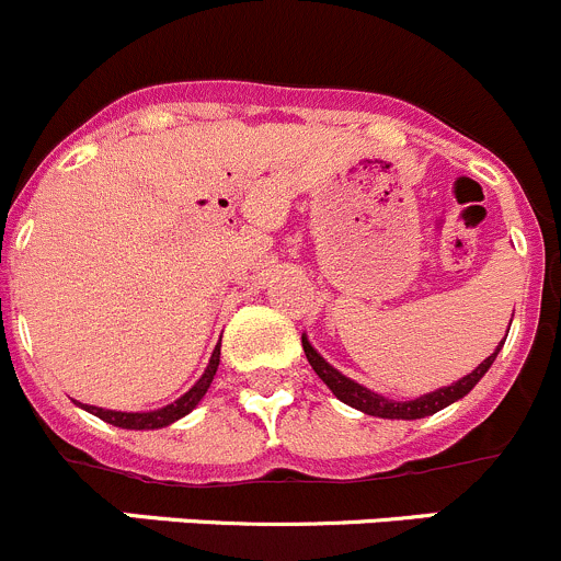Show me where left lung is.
<instances>
[{
  "instance_id": "1",
  "label": "left lung",
  "mask_w": 561,
  "mask_h": 561,
  "mask_svg": "<svg viewBox=\"0 0 561 561\" xmlns=\"http://www.w3.org/2000/svg\"><path fill=\"white\" fill-rule=\"evenodd\" d=\"M302 348H305V357H308L310 368L319 374V379L324 381L327 387L332 390V396L337 398V401L348 403V407L359 409V412L365 414H374V417H387V420H420V417H428V414H436L439 409L450 407V403H456L458 398H463L471 387L477 385V381L485 376V370L491 368L493 359H496L499 354V346L496 352L491 354L488 359H482L480 365H477L474 370H471L469 376H463V379H458L456 385L450 387H442V390L436 392H428V396L423 398H414V401H390V398L379 396V392H370L368 387L357 385V381L346 379V376L341 374V370L332 368L330 363H327L324 357H321L319 352H316L313 346L308 343V337L302 335Z\"/></svg>"
}]
</instances>
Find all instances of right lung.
Wrapping results in <instances>:
<instances>
[{
  "mask_svg": "<svg viewBox=\"0 0 561 561\" xmlns=\"http://www.w3.org/2000/svg\"><path fill=\"white\" fill-rule=\"evenodd\" d=\"M218 365H220V346L215 348L213 357H209V365H207V370L202 374V379H198L196 385L185 392V396L176 398V401L169 403V407L158 409V412H114V409H98V407H84V409L87 412H92L94 417L116 425V428H133V431L165 428V425H171L174 420L185 417L187 412H193V409H196V403L202 401L204 392H207L209 385H213Z\"/></svg>",
  "mask_w": 561,
  "mask_h": 561,
  "instance_id": "obj_1",
  "label": "right lung"
}]
</instances>
